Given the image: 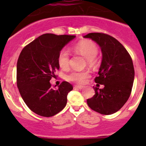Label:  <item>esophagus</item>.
<instances>
[{
	"label": "esophagus",
	"instance_id": "34e87169",
	"mask_svg": "<svg viewBox=\"0 0 146 146\" xmlns=\"http://www.w3.org/2000/svg\"><path fill=\"white\" fill-rule=\"evenodd\" d=\"M74 88H76V89H82L83 88V86H82V85H76V86L74 87Z\"/></svg>",
	"mask_w": 146,
	"mask_h": 146
}]
</instances>
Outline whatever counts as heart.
I'll return each mask as SVG.
<instances>
[{
	"label": "heart",
	"instance_id": "heart-1",
	"mask_svg": "<svg viewBox=\"0 0 146 146\" xmlns=\"http://www.w3.org/2000/svg\"><path fill=\"white\" fill-rule=\"evenodd\" d=\"M73 50L76 53L81 54L87 59L88 64L92 65L96 62V56L98 52L97 45L90 40H82L73 46ZM69 53L67 50L62 49L58 55V64L62 69H66L69 65ZM89 77V73L86 71H76L73 70L66 76L68 81L76 83H82Z\"/></svg>",
	"mask_w": 146,
	"mask_h": 146
}]
</instances>
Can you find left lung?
I'll list each match as a JSON object with an SVG mask.
<instances>
[{"label":"left lung","mask_w":146,"mask_h":146,"mask_svg":"<svg viewBox=\"0 0 146 146\" xmlns=\"http://www.w3.org/2000/svg\"><path fill=\"white\" fill-rule=\"evenodd\" d=\"M90 38L100 46L102 59L99 76L95 78V94L87 103L94 111L110 115L119 111L128 100L134 80V68L128 51L118 40L103 33H89L83 36Z\"/></svg>","instance_id":"obj_1"}]
</instances>
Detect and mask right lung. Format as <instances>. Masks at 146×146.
I'll list each match as a JSON object with an SVG mask.
<instances>
[{"mask_svg":"<svg viewBox=\"0 0 146 146\" xmlns=\"http://www.w3.org/2000/svg\"><path fill=\"white\" fill-rule=\"evenodd\" d=\"M75 37V35L44 34L25 46L19 56L17 88L27 107L38 115L52 117L66 107L72 85L64 81L56 89L49 81L59 69L58 54Z\"/></svg>","mask_w":146,"mask_h":146,"instance_id":"add662e5","label":"right lung"}]
</instances>
